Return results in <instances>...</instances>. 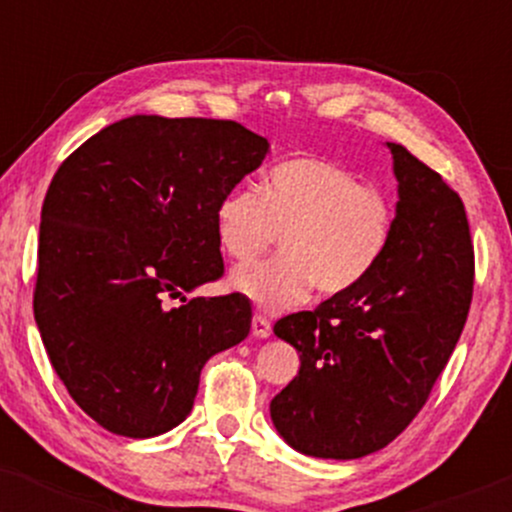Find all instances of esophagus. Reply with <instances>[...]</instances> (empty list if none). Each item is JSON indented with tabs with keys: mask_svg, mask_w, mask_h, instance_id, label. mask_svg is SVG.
<instances>
[{
	"mask_svg": "<svg viewBox=\"0 0 512 512\" xmlns=\"http://www.w3.org/2000/svg\"><path fill=\"white\" fill-rule=\"evenodd\" d=\"M252 334L260 339H267L269 334H272V322H269L264 315H255L252 317Z\"/></svg>",
	"mask_w": 512,
	"mask_h": 512,
	"instance_id": "34e87169",
	"label": "esophagus"
}]
</instances>
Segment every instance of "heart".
Here are the masks:
<instances>
[{
    "instance_id": "b5f03b06",
    "label": "heart",
    "mask_w": 512,
    "mask_h": 512,
    "mask_svg": "<svg viewBox=\"0 0 512 512\" xmlns=\"http://www.w3.org/2000/svg\"><path fill=\"white\" fill-rule=\"evenodd\" d=\"M392 226L385 192L315 156L276 163L262 192L238 185L216 209V236L236 262L255 260L281 233V255L231 276L233 289L269 313L303 303L315 284L327 296L354 289L385 255Z\"/></svg>"
}]
</instances>
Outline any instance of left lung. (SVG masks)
Listing matches in <instances>:
<instances>
[{
	"instance_id": "left-lung-1",
	"label": "left lung",
	"mask_w": 512,
	"mask_h": 512,
	"mask_svg": "<svg viewBox=\"0 0 512 512\" xmlns=\"http://www.w3.org/2000/svg\"><path fill=\"white\" fill-rule=\"evenodd\" d=\"M387 149L399 202L385 255L354 289L274 325L301 354V370L269 414L293 450L322 460L383 450L414 421L472 303L474 248L460 195L402 144Z\"/></svg>"
}]
</instances>
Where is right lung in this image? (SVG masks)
Wrapping results in <instances>:
<instances>
[{
	"label": "right lung",
	"instance_id": "add662e5",
	"mask_svg": "<svg viewBox=\"0 0 512 512\" xmlns=\"http://www.w3.org/2000/svg\"><path fill=\"white\" fill-rule=\"evenodd\" d=\"M267 151L233 120L132 115L57 168L40 214L33 313L55 373L105 431L175 428L204 363L248 337L243 293H185L223 274L216 209ZM168 297L183 305L168 309Z\"/></svg>",
	"mask_w": 512,
	"mask_h": 512
}]
</instances>
